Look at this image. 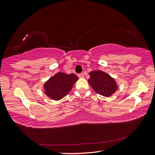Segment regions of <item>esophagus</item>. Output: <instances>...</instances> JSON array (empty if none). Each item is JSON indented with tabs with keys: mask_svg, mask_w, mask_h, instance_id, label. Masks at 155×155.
I'll list each match as a JSON object with an SVG mask.
<instances>
[{
	"mask_svg": "<svg viewBox=\"0 0 155 155\" xmlns=\"http://www.w3.org/2000/svg\"><path fill=\"white\" fill-rule=\"evenodd\" d=\"M78 77H79L80 78H84V74L83 73H81L78 74Z\"/></svg>",
	"mask_w": 155,
	"mask_h": 155,
	"instance_id": "obj_1",
	"label": "esophagus"
}]
</instances>
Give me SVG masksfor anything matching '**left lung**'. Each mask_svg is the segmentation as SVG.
<instances>
[{"instance_id": "8db88e82", "label": "left lung", "mask_w": 155, "mask_h": 155, "mask_svg": "<svg viewBox=\"0 0 155 155\" xmlns=\"http://www.w3.org/2000/svg\"><path fill=\"white\" fill-rule=\"evenodd\" d=\"M89 75L88 82L97 93L109 97L117 91V82L109 74L102 71H94L89 72Z\"/></svg>"}]
</instances>
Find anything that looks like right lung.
I'll return each mask as SVG.
<instances>
[{
    "mask_svg": "<svg viewBox=\"0 0 155 155\" xmlns=\"http://www.w3.org/2000/svg\"><path fill=\"white\" fill-rule=\"evenodd\" d=\"M78 79L77 76L73 73L57 72L45 82L44 93L52 100L59 101L69 93Z\"/></svg>",
    "mask_w": 155,
    "mask_h": 155,
    "instance_id": "add662e5",
    "label": "right lung"
}]
</instances>
